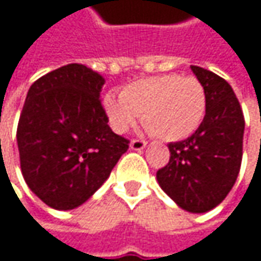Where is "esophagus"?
Segmentation results:
<instances>
[{
  "label": "esophagus",
  "instance_id": "esophagus-1",
  "mask_svg": "<svg viewBox=\"0 0 261 261\" xmlns=\"http://www.w3.org/2000/svg\"><path fill=\"white\" fill-rule=\"evenodd\" d=\"M145 145H146V142L145 140H142V139H133L130 142V148L131 149H134V151H140V149H143L145 148Z\"/></svg>",
  "mask_w": 261,
  "mask_h": 261
}]
</instances>
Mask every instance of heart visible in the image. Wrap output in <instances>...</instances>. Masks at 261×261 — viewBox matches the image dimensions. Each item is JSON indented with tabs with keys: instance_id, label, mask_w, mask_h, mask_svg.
<instances>
[{
	"instance_id": "heart-1",
	"label": "heart",
	"mask_w": 261,
	"mask_h": 261,
	"mask_svg": "<svg viewBox=\"0 0 261 261\" xmlns=\"http://www.w3.org/2000/svg\"><path fill=\"white\" fill-rule=\"evenodd\" d=\"M104 110L113 131L122 134L143 115V124L163 140H181L196 130L205 115L207 95L193 77L166 74L127 86L122 96L107 93Z\"/></svg>"
}]
</instances>
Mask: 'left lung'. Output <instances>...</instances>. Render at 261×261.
<instances>
[{
  "instance_id": "1",
  "label": "left lung",
  "mask_w": 261,
  "mask_h": 261,
  "mask_svg": "<svg viewBox=\"0 0 261 261\" xmlns=\"http://www.w3.org/2000/svg\"><path fill=\"white\" fill-rule=\"evenodd\" d=\"M190 68L205 89V116L190 137L168 145L171 157L157 171V181L181 208L204 213L221 204L237 180L245 118L228 81L204 68Z\"/></svg>"
}]
</instances>
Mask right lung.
Instances as JSON below:
<instances>
[{"mask_svg": "<svg viewBox=\"0 0 261 261\" xmlns=\"http://www.w3.org/2000/svg\"><path fill=\"white\" fill-rule=\"evenodd\" d=\"M104 79L71 63L36 80L18 122L24 180L46 205L72 210L106 181L130 140L113 133L101 104Z\"/></svg>", "mask_w": 261, "mask_h": 261, "instance_id": "right-lung-1", "label": "right lung"}]
</instances>
